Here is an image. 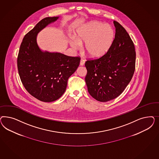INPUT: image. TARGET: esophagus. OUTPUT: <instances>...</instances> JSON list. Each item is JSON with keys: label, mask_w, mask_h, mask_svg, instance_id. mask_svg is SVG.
<instances>
[{"label": "esophagus", "mask_w": 159, "mask_h": 159, "mask_svg": "<svg viewBox=\"0 0 159 159\" xmlns=\"http://www.w3.org/2000/svg\"><path fill=\"white\" fill-rule=\"evenodd\" d=\"M84 63H85V61L84 59H80V66H83L84 65Z\"/></svg>", "instance_id": "34e87169"}]
</instances>
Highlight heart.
<instances>
[{"instance_id":"heart-1","label":"heart","mask_w":159,"mask_h":159,"mask_svg":"<svg viewBox=\"0 0 159 159\" xmlns=\"http://www.w3.org/2000/svg\"><path fill=\"white\" fill-rule=\"evenodd\" d=\"M114 38V30L110 25L93 21L78 31L76 39L70 41V45L74 49H77L79 44H84V50L89 57L99 58L110 49Z\"/></svg>"}]
</instances>
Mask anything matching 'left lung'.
<instances>
[{
    "mask_svg": "<svg viewBox=\"0 0 159 159\" xmlns=\"http://www.w3.org/2000/svg\"><path fill=\"white\" fill-rule=\"evenodd\" d=\"M116 34L108 52L98 59L87 60L85 77L88 92L100 102L119 96L130 82L135 70L136 52L129 35L114 21Z\"/></svg>",
    "mask_w": 159,
    "mask_h": 159,
    "instance_id": "obj_1",
    "label": "left lung"
}]
</instances>
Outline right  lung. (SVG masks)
Listing matches in <instances>:
<instances>
[{
  "mask_svg": "<svg viewBox=\"0 0 159 159\" xmlns=\"http://www.w3.org/2000/svg\"><path fill=\"white\" fill-rule=\"evenodd\" d=\"M58 18L45 17L25 34L17 57L19 74L25 89L43 102L55 101L62 96L69 77L76 70L80 61V57L43 52L39 48L37 34Z\"/></svg>",
  "mask_w": 159,
  "mask_h": 159,
  "instance_id": "add662e5",
  "label": "right lung"
}]
</instances>
